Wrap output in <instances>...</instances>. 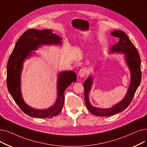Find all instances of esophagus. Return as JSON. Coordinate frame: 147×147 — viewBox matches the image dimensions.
Segmentation results:
<instances>
[{
	"instance_id": "1",
	"label": "esophagus",
	"mask_w": 147,
	"mask_h": 147,
	"mask_svg": "<svg viewBox=\"0 0 147 147\" xmlns=\"http://www.w3.org/2000/svg\"><path fill=\"white\" fill-rule=\"evenodd\" d=\"M86 73H87V69L86 68H82L80 69V71L79 72V76L81 78L84 77V76L86 75Z\"/></svg>"
}]
</instances>
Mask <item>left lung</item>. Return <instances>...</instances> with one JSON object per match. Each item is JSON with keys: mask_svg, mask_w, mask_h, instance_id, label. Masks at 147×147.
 <instances>
[{"mask_svg": "<svg viewBox=\"0 0 147 147\" xmlns=\"http://www.w3.org/2000/svg\"><path fill=\"white\" fill-rule=\"evenodd\" d=\"M112 36L118 38L119 41L111 49V53H122L125 54V59L130 70L131 79L130 85L124 98L118 103L109 109H101L93 106L89 100V93L91 91L93 78L89 76L84 84L85 101L88 111L95 115L108 117L117 114L124 111L129 106L134 97L141 81V58L135 46L133 45L129 36L123 30H114L111 34Z\"/></svg>", "mask_w": 147, "mask_h": 147, "instance_id": "left-lung-1", "label": "left lung"}]
</instances>
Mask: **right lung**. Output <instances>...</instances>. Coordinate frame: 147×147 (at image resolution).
<instances>
[{
  "label": "right lung",
  "instance_id": "1",
  "mask_svg": "<svg viewBox=\"0 0 147 147\" xmlns=\"http://www.w3.org/2000/svg\"><path fill=\"white\" fill-rule=\"evenodd\" d=\"M62 38L52 33V30L30 29L22 35L17 41L10 55L7 64L6 83L9 92L22 111L28 115L38 118H52L62 111L64 104V92L67 87L77 81V76L73 71H63L58 74L57 82V99L55 103L46 109H35L24 101L20 89L21 73L23 63L31 51L36 50L41 45L61 44Z\"/></svg>",
  "mask_w": 147,
  "mask_h": 147
}]
</instances>
